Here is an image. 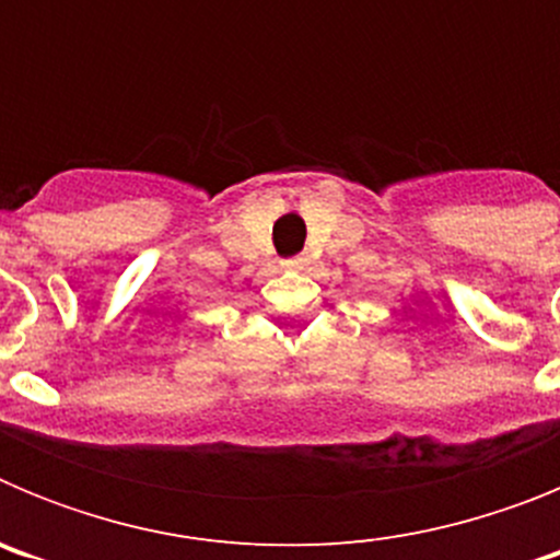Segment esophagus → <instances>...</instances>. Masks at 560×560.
Masks as SVG:
<instances>
[{"label":"esophagus","mask_w":560,"mask_h":560,"mask_svg":"<svg viewBox=\"0 0 560 560\" xmlns=\"http://www.w3.org/2000/svg\"><path fill=\"white\" fill-rule=\"evenodd\" d=\"M285 266H289V269H305V266H308V257L294 255V257H289V260H285Z\"/></svg>","instance_id":"esophagus-1"}]
</instances>
